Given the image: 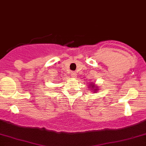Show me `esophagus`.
I'll list each match as a JSON object with an SVG mask.
<instances>
[{
    "instance_id": "34e87169",
    "label": "esophagus",
    "mask_w": 146,
    "mask_h": 146,
    "mask_svg": "<svg viewBox=\"0 0 146 146\" xmlns=\"http://www.w3.org/2000/svg\"><path fill=\"white\" fill-rule=\"evenodd\" d=\"M71 76L73 78H75L76 76V73L74 72H71Z\"/></svg>"
}]
</instances>
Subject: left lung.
Listing matches in <instances>:
<instances>
[{"label":"left lung","instance_id":"8db88e82","mask_svg":"<svg viewBox=\"0 0 146 146\" xmlns=\"http://www.w3.org/2000/svg\"><path fill=\"white\" fill-rule=\"evenodd\" d=\"M88 84L89 85H88V88H90V90H91L92 91H93L95 93L100 90V88H98V86H97V85H95V83L90 82Z\"/></svg>","mask_w":146,"mask_h":146}]
</instances>
